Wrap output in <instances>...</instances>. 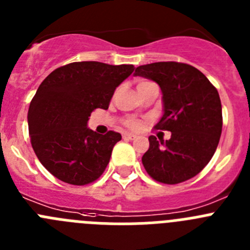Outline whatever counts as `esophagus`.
I'll list each match as a JSON object with an SVG mask.
<instances>
[{
  "instance_id": "esophagus-1",
  "label": "esophagus",
  "mask_w": 250,
  "mask_h": 250,
  "mask_svg": "<svg viewBox=\"0 0 250 250\" xmlns=\"http://www.w3.org/2000/svg\"><path fill=\"white\" fill-rule=\"evenodd\" d=\"M123 139L124 140H132V139H135V135L130 134V132H125V134H123Z\"/></svg>"
}]
</instances>
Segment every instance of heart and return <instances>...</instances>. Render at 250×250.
I'll use <instances>...</instances> for the list:
<instances>
[{
	"mask_svg": "<svg viewBox=\"0 0 250 250\" xmlns=\"http://www.w3.org/2000/svg\"><path fill=\"white\" fill-rule=\"evenodd\" d=\"M146 83V81H141L140 83ZM140 83H139V85H140ZM125 125L132 130H138L140 129L141 126V120H139V119H127V120L125 121Z\"/></svg>",
	"mask_w": 250,
	"mask_h": 250,
	"instance_id": "heart-1",
	"label": "heart"
}]
</instances>
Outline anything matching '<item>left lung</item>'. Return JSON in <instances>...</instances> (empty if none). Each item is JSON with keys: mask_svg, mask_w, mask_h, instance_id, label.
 <instances>
[{"mask_svg": "<svg viewBox=\"0 0 250 250\" xmlns=\"http://www.w3.org/2000/svg\"><path fill=\"white\" fill-rule=\"evenodd\" d=\"M135 76L160 86L164 115L155 129L171 132L167 141L150 136L143 165L159 183L187 182L207 167L219 144L223 115L218 90L198 68L175 61L139 66Z\"/></svg>", "mask_w": 250, "mask_h": 250, "instance_id": "obj_1", "label": "left lung"}]
</instances>
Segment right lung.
Returning <instances> with one entry per match:
<instances>
[{"label": "right lung", "instance_id": "right-lung-1", "mask_svg": "<svg viewBox=\"0 0 250 250\" xmlns=\"http://www.w3.org/2000/svg\"><path fill=\"white\" fill-rule=\"evenodd\" d=\"M132 71V65L81 61L56 68L41 83L28 107V134L40 163L55 178L86 185L103 175L121 135L112 130L100 135L86 125L94 110L109 107Z\"/></svg>", "mask_w": 250, "mask_h": 250}]
</instances>
